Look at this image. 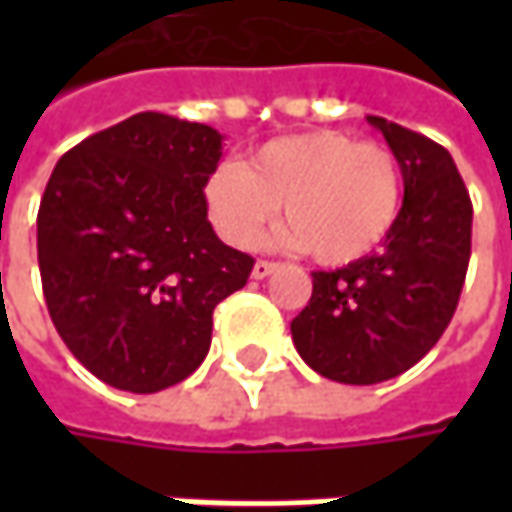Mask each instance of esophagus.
Listing matches in <instances>:
<instances>
[{
  "label": "esophagus",
  "instance_id": "obj_1",
  "mask_svg": "<svg viewBox=\"0 0 512 512\" xmlns=\"http://www.w3.org/2000/svg\"><path fill=\"white\" fill-rule=\"evenodd\" d=\"M276 267H279L276 262H265V259H259V262L253 265V279H267Z\"/></svg>",
  "mask_w": 512,
  "mask_h": 512
}]
</instances>
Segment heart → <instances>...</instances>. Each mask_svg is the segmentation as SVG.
Here are the masks:
<instances>
[{
    "label": "heart",
    "mask_w": 512,
    "mask_h": 512,
    "mask_svg": "<svg viewBox=\"0 0 512 512\" xmlns=\"http://www.w3.org/2000/svg\"><path fill=\"white\" fill-rule=\"evenodd\" d=\"M404 196L399 159L376 142L313 130L222 162L205 182L207 216L233 247H256L285 205V242L322 265H350L390 236Z\"/></svg>",
    "instance_id": "b5f03b06"
}]
</instances>
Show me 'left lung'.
Listing matches in <instances>:
<instances>
[{
    "instance_id": "8db88e82",
    "label": "left lung",
    "mask_w": 512,
    "mask_h": 512,
    "mask_svg": "<svg viewBox=\"0 0 512 512\" xmlns=\"http://www.w3.org/2000/svg\"><path fill=\"white\" fill-rule=\"evenodd\" d=\"M402 165L399 219L379 253L313 273V296L290 322L319 376L379 384L410 370L450 325L462 296L473 205L453 156L416 130L367 116Z\"/></svg>"
}]
</instances>
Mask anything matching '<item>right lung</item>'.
I'll use <instances>...</instances> for the list:
<instances>
[{
  "label": "right lung",
  "instance_id": "obj_1",
  "mask_svg": "<svg viewBox=\"0 0 512 512\" xmlns=\"http://www.w3.org/2000/svg\"><path fill=\"white\" fill-rule=\"evenodd\" d=\"M222 133L136 113L68 150L50 173L36 250L53 325L96 379L159 393L205 362L213 310L253 259L207 222Z\"/></svg>",
  "mask_w": 512,
  "mask_h": 512
}]
</instances>
